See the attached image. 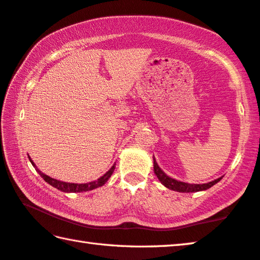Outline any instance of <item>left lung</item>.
I'll use <instances>...</instances> for the list:
<instances>
[{
  "label": "left lung",
  "mask_w": 260,
  "mask_h": 260,
  "mask_svg": "<svg viewBox=\"0 0 260 260\" xmlns=\"http://www.w3.org/2000/svg\"><path fill=\"white\" fill-rule=\"evenodd\" d=\"M153 171L154 174L157 175L158 179L160 182H161L169 190H173V191H177V192H199V191H204L207 190V188L211 187L212 185H215L216 183H218L221 177L215 179V181L209 182V183H205V184H188V183H184V182H179L177 179H174L172 177L167 176L166 174H165L161 168L158 166L157 161H155V159L153 157Z\"/></svg>",
  "instance_id": "1"
}]
</instances>
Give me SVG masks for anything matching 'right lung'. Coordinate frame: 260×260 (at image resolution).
Listing matches in <instances>:
<instances>
[{"label":"right lung","mask_w":260,"mask_h":260,"mask_svg":"<svg viewBox=\"0 0 260 260\" xmlns=\"http://www.w3.org/2000/svg\"><path fill=\"white\" fill-rule=\"evenodd\" d=\"M30 160V162L32 166L35 167L36 172L40 174V175L44 178V181L46 183H49L50 185H52L55 188H58V190L62 191V192H86V191H91V190H94V188L96 187H100L102 186L103 184H106V182L108 181V179L110 178V176L112 175V173H114L115 171V165L112 166L109 171H108L105 175L101 176L100 178H98L96 181H93V182H89V183H84V184H75V183H66V182H61V181H58V179H54L52 178L48 175H45V174L42 173L39 168H36L35 164L32 162V160L30 159V157H28Z\"/></svg>","instance_id":"add662e5"}]
</instances>
